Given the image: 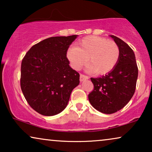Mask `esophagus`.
Segmentation results:
<instances>
[{"instance_id": "34e87169", "label": "esophagus", "mask_w": 152, "mask_h": 152, "mask_svg": "<svg viewBox=\"0 0 152 152\" xmlns=\"http://www.w3.org/2000/svg\"><path fill=\"white\" fill-rule=\"evenodd\" d=\"M88 76L84 75H83V74H80V82H82V81L88 80Z\"/></svg>"}]
</instances>
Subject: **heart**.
<instances>
[{
  "mask_svg": "<svg viewBox=\"0 0 152 152\" xmlns=\"http://www.w3.org/2000/svg\"><path fill=\"white\" fill-rule=\"evenodd\" d=\"M120 50L113 41L97 36H88L77 43V47L68 49L67 57L72 67L80 70L86 62L88 71L105 75L115 68L120 59Z\"/></svg>",
  "mask_w": 152,
  "mask_h": 152,
  "instance_id": "heart-1",
  "label": "heart"
}]
</instances>
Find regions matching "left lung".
<instances>
[{
    "mask_svg": "<svg viewBox=\"0 0 152 152\" xmlns=\"http://www.w3.org/2000/svg\"><path fill=\"white\" fill-rule=\"evenodd\" d=\"M118 45L120 59L115 68L101 77L91 78L94 88L88 94L91 104L106 114L122 109L132 99L136 90L138 68L133 50L128 44L111 35Z\"/></svg>",
    "mask_w": 152,
    "mask_h": 152,
    "instance_id": "obj_1",
    "label": "left lung"
}]
</instances>
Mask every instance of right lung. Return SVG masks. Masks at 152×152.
<instances>
[{"mask_svg": "<svg viewBox=\"0 0 152 152\" xmlns=\"http://www.w3.org/2000/svg\"><path fill=\"white\" fill-rule=\"evenodd\" d=\"M77 35L53 37L33 45L22 60L20 88L37 113L52 116L67 106L80 74L70 67L66 54Z\"/></svg>", "mask_w": 152, "mask_h": 152, "instance_id": "obj_1", "label": "right lung"}]
</instances>
